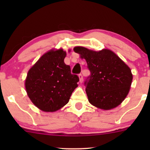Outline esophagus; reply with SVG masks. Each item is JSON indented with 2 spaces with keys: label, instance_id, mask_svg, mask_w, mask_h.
I'll use <instances>...</instances> for the list:
<instances>
[{
  "label": "esophagus",
  "instance_id": "1",
  "mask_svg": "<svg viewBox=\"0 0 150 150\" xmlns=\"http://www.w3.org/2000/svg\"><path fill=\"white\" fill-rule=\"evenodd\" d=\"M79 82L81 83H83V75L81 74H80L79 75Z\"/></svg>",
  "mask_w": 150,
  "mask_h": 150
}]
</instances>
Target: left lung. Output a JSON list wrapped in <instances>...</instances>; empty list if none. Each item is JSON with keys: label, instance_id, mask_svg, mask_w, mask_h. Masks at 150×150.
<instances>
[{"label": "left lung", "instance_id": "1", "mask_svg": "<svg viewBox=\"0 0 150 150\" xmlns=\"http://www.w3.org/2000/svg\"><path fill=\"white\" fill-rule=\"evenodd\" d=\"M74 51L85 59L91 75L85 82L89 103L100 109H112L128 96L132 81L131 69L109 49L100 51L76 46Z\"/></svg>", "mask_w": 150, "mask_h": 150}]
</instances>
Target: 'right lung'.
Listing matches in <instances>:
<instances>
[{
  "label": "right lung",
  "mask_w": 150,
  "mask_h": 150,
  "mask_svg": "<svg viewBox=\"0 0 150 150\" xmlns=\"http://www.w3.org/2000/svg\"><path fill=\"white\" fill-rule=\"evenodd\" d=\"M70 50H69V52ZM66 52L62 48L44 53L30 67L25 89L30 101L44 112H55L68 103L79 79L71 74L64 63Z\"/></svg>",
  "instance_id": "add662e5"
}]
</instances>
